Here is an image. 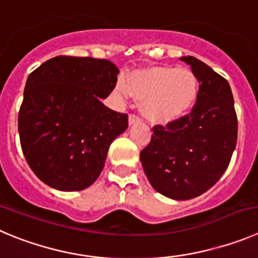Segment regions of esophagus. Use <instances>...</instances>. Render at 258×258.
<instances>
[{
  "mask_svg": "<svg viewBox=\"0 0 258 258\" xmlns=\"http://www.w3.org/2000/svg\"><path fill=\"white\" fill-rule=\"evenodd\" d=\"M139 121H140V117H139L137 114H135V113H131V114L128 115V123L130 124H134Z\"/></svg>",
  "mask_w": 258,
  "mask_h": 258,
  "instance_id": "obj_1",
  "label": "esophagus"
}]
</instances>
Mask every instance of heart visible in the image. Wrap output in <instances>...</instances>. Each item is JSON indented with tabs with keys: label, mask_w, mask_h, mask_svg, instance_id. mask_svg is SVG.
<instances>
[{
	"label": "heart",
	"mask_w": 258,
	"mask_h": 258,
	"mask_svg": "<svg viewBox=\"0 0 258 258\" xmlns=\"http://www.w3.org/2000/svg\"><path fill=\"white\" fill-rule=\"evenodd\" d=\"M124 89L141 102L144 114L156 122H169L187 112L196 100L199 80L188 69L151 67L130 76Z\"/></svg>",
	"instance_id": "heart-1"
}]
</instances>
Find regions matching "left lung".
<instances>
[{"mask_svg": "<svg viewBox=\"0 0 258 258\" xmlns=\"http://www.w3.org/2000/svg\"><path fill=\"white\" fill-rule=\"evenodd\" d=\"M180 59L199 80L196 103L188 114L155 124L140 159L155 191L188 200L211 188L227 170L237 145L238 119L229 83L195 57Z\"/></svg>", "mask_w": 258, "mask_h": 258, "instance_id": "8db88e82", "label": "left lung"}]
</instances>
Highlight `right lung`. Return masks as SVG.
Wrapping results in <instances>:
<instances>
[{
  "label": "right lung",
  "instance_id": "right-lung-1",
  "mask_svg": "<svg viewBox=\"0 0 258 258\" xmlns=\"http://www.w3.org/2000/svg\"><path fill=\"white\" fill-rule=\"evenodd\" d=\"M119 70L108 59L57 56L29 75L19 110L21 150L34 174L59 191H81L99 177L128 115L105 107Z\"/></svg>",
  "mask_w": 258,
  "mask_h": 258
}]
</instances>
